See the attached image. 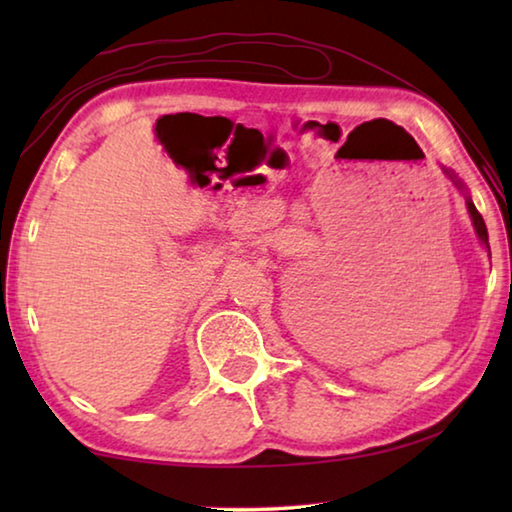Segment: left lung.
Wrapping results in <instances>:
<instances>
[{
  "label": "left lung",
  "instance_id": "1",
  "mask_svg": "<svg viewBox=\"0 0 512 512\" xmlns=\"http://www.w3.org/2000/svg\"><path fill=\"white\" fill-rule=\"evenodd\" d=\"M456 185H458V183H456ZM467 210H470V216H472V223H474L476 235H479V239L483 241V244L488 246V228H485L483 216L479 214V210H476V207H474V203L470 201V198H467Z\"/></svg>",
  "mask_w": 512,
  "mask_h": 512
}]
</instances>
